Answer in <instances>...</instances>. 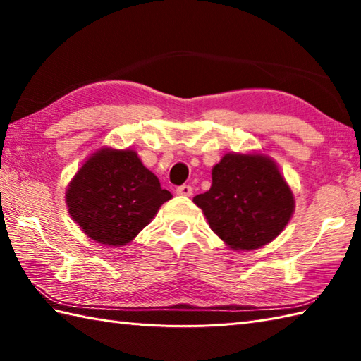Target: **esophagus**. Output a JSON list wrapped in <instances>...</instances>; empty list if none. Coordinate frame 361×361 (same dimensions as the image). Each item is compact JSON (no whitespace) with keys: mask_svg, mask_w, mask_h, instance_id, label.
Masks as SVG:
<instances>
[{"mask_svg":"<svg viewBox=\"0 0 361 361\" xmlns=\"http://www.w3.org/2000/svg\"><path fill=\"white\" fill-rule=\"evenodd\" d=\"M176 194L181 195V197H190V195H192V188H190L189 185H183L178 189H176Z\"/></svg>","mask_w":361,"mask_h":361,"instance_id":"obj_1","label":"esophagus"}]
</instances>
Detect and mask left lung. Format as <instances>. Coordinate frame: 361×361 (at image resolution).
<instances>
[{"mask_svg": "<svg viewBox=\"0 0 361 361\" xmlns=\"http://www.w3.org/2000/svg\"><path fill=\"white\" fill-rule=\"evenodd\" d=\"M194 203L211 229L235 251L257 250L287 226L295 197L274 159L265 153H225L212 167V185Z\"/></svg>", "mask_w": 361, "mask_h": 361, "instance_id": "8db88e82", "label": "left lung"}]
</instances>
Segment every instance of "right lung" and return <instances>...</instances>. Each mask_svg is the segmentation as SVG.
<instances>
[{
	"label": "right lung",
	"instance_id": "1",
	"mask_svg": "<svg viewBox=\"0 0 361 361\" xmlns=\"http://www.w3.org/2000/svg\"><path fill=\"white\" fill-rule=\"evenodd\" d=\"M171 198L135 150L113 147L91 153L65 192L68 212L83 234L109 247L132 242Z\"/></svg>",
	"mask_w": 361,
	"mask_h": 361
}]
</instances>
